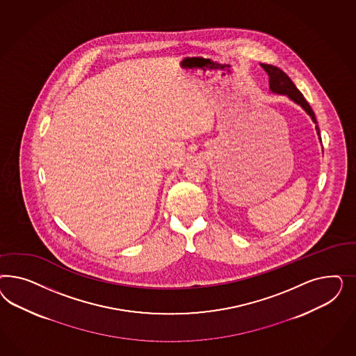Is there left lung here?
Instances as JSON below:
<instances>
[{"label":"left lung","instance_id":"8db88e82","mask_svg":"<svg viewBox=\"0 0 356 356\" xmlns=\"http://www.w3.org/2000/svg\"><path fill=\"white\" fill-rule=\"evenodd\" d=\"M261 66L264 67V70L269 76V85L271 92L280 94V95H287V97L291 99L292 102L299 104L311 116V119H312L314 124H317L314 112H313L312 108L309 106V103L305 100V97H302V94L298 90V87L293 85V82L290 79V76H287L284 72H282L280 67H277V66L268 64H261ZM316 130H317L318 138L321 140L318 125H316Z\"/></svg>","mask_w":356,"mask_h":356}]
</instances>
